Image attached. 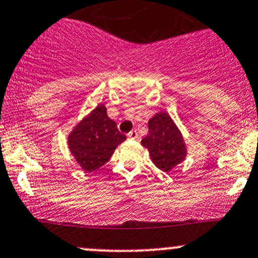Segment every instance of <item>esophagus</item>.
Listing matches in <instances>:
<instances>
[{
    "mask_svg": "<svg viewBox=\"0 0 258 258\" xmlns=\"http://www.w3.org/2000/svg\"><path fill=\"white\" fill-rule=\"evenodd\" d=\"M127 137H128L130 140H136V138H138V132L136 131V130H132L131 132H128V134H127Z\"/></svg>",
    "mask_w": 258,
    "mask_h": 258,
    "instance_id": "obj_1",
    "label": "esophagus"
}]
</instances>
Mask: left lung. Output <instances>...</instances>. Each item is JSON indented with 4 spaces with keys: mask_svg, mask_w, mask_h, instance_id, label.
I'll return each mask as SVG.
<instances>
[{
    "mask_svg": "<svg viewBox=\"0 0 258 258\" xmlns=\"http://www.w3.org/2000/svg\"><path fill=\"white\" fill-rule=\"evenodd\" d=\"M141 142L150 151L152 162L163 172H170L186 156L180 131L165 112L157 113L148 121V134Z\"/></svg>",
    "mask_w": 258,
    "mask_h": 258,
    "instance_id": "left-lung-1",
    "label": "left lung"
}]
</instances>
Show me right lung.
<instances>
[{
    "label": "right lung",
    "mask_w": 258,
    "mask_h": 258,
    "mask_svg": "<svg viewBox=\"0 0 258 258\" xmlns=\"http://www.w3.org/2000/svg\"><path fill=\"white\" fill-rule=\"evenodd\" d=\"M124 140L126 136L108 117L106 108L99 105L72 132L69 148L83 169L94 172L106 163Z\"/></svg>",
    "instance_id": "obj_1"
}]
</instances>
